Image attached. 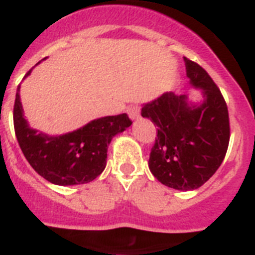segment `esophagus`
Here are the masks:
<instances>
[{
	"label": "esophagus",
	"mask_w": 255,
	"mask_h": 255,
	"mask_svg": "<svg viewBox=\"0 0 255 255\" xmlns=\"http://www.w3.org/2000/svg\"><path fill=\"white\" fill-rule=\"evenodd\" d=\"M128 115H129V118L132 119V121L140 118V106L138 105L130 106L129 109H128Z\"/></svg>",
	"instance_id": "esophagus-1"
}]
</instances>
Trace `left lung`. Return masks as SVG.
Returning a JSON list of instances; mask_svg holds the SVG:
<instances>
[{
  "mask_svg": "<svg viewBox=\"0 0 255 255\" xmlns=\"http://www.w3.org/2000/svg\"><path fill=\"white\" fill-rule=\"evenodd\" d=\"M191 85L203 88L205 101L189 106L186 95L165 92L145 104L141 115L158 133L149 168L159 182L176 190L199 189L222 164L230 142L227 104L220 88L199 64L183 57Z\"/></svg>",
  "mask_w": 255,
  "mask_h": 255,
  "instance_id": "8db88e82",
  "label": "left lung"
}]
</instances>
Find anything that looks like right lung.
<instances>
[{
    "mask_svg": "<svg viewBox=\"0 0 255 255\" xmlns=\"http://www.w3.org/2000/svg\"><path fill=\"white\" fill-rule=\"evenodd\" d=\"M30 70L25 74L29 75ZM17 87L14 104V128L17 142L33 169L55 185L87 183L100 176L106 165V151L115 134L132 125L127 114L95 119L85 127L51 137L28 126Z\"/></svg>",
    "mask_w": 255,
    "mask_h": 255,
    "instance_id": "1",
    "label": "right lung"
}]
</instances>
